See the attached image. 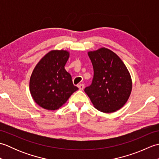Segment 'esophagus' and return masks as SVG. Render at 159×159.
I'll list each match as a JSON object with an SVG mask.
<instances>
[{"label": "esophagus", "mask_w": 159, "mask_h": 159, "mask_svg": "<svg viewBox=\"0 0 159 159\" xmlns=\"http://www.w3.org/2000/svg\"><path fill=\"white\" fill-rule=\"evenodd\" d=\"M78 87H79L80 90H83L84 87H85V85H84V84H80V85H78Z\"/></svg>", "instance_id": "esophagus-1"}]
</instances>
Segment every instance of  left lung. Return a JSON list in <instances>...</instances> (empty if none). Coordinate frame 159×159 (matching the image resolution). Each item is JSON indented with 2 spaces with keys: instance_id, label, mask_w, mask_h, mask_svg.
Wrapping results in <instances>:
<instances>
[{
  "instance_id": "obj_1",
  "label": "left lung",
  "mask_w": 159,
  "mask_h": 159,
  "mask_svg": "<svg viewBox=\"0 0 159 159\" xmlns=\"http://www.w3.org/2000/svg\"><path fill=\"white\" fill-rule=\"evenodd\" d=\"M88 56L93 67V79L85 92L101 112L120 109L129 98L133 87L126 66L116 53L104 47L88 52Z\"/></svg>"
}]
</instances>
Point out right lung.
Wrapping results in <instances>:
<instances>
[{"instance_id":"1","label":"right lung","mask_w":159,"mask_h":159,"mask_svg":"<svg viewBox=\"0 0 159 159\" xmlns=\"http://www.w3.org/2000/svg\"><path fill=\"white\" fill-rule=\"evenodd\" d=\"M69 57L67 50H51L42 57L33 71L30 92L35 103L44 109H59L79 89L73 85L72 76L64 67Z\"/></svg>"}]
</instances>
